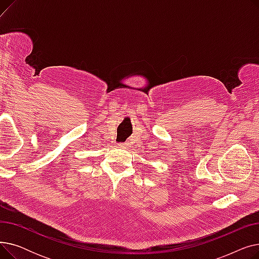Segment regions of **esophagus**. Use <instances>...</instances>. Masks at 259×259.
I'll return each instance as SVG.
<instances>
[{
	"mask_svg": "<svg viewBox=\"0 0 259 259\" xmlns=\"http://www.w3.org/2000/svg\"><path fill=\"white\" fill-rule=\"evenodd\" d=\"M127 146H128L127 143H120V144H118V147H120V148H127Z\"/></svg>",
	"mask_w": 259,
	"mask_h": 259,
	"instance_id": "esophagus-1",
	"label": "esophagus"
}]
</instances>
